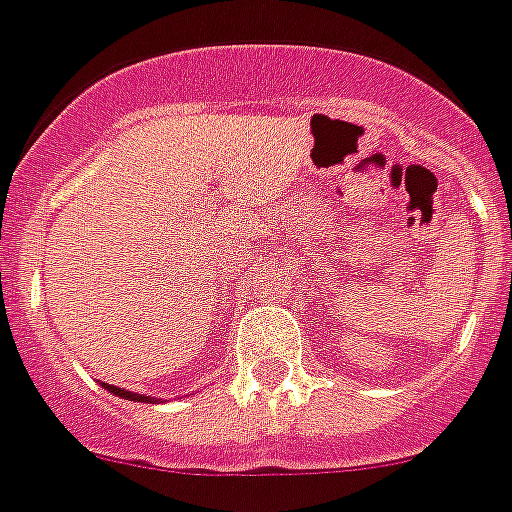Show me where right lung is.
<instances>
[{"label": "right lung", "instance_id": "add662e5", "mask_svg": "<svg viewBox=\"0 0 512 512\" xmlns=\"http://www.w3.org/2000/svg\"><path fill=\"white\" fill-rule=\"evenodd\" d=\"M102 387L107 389V392L110 394H115V397H123V399H128V402H160L158 397H148V394H138V392H128V389H123V387H115V384H105V382H100Z\"/></svg>", "mask_w": 512, "mask_h": 512}]
</instances>
